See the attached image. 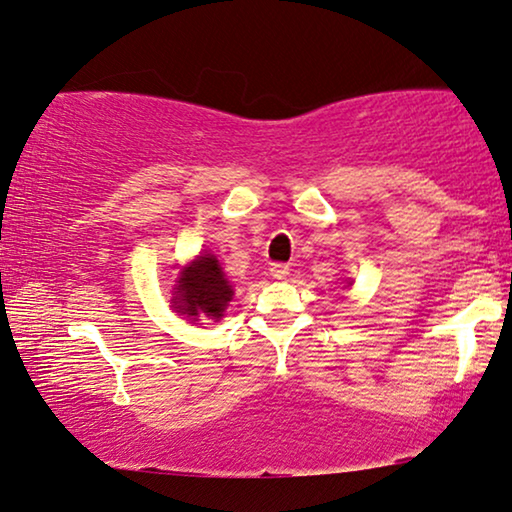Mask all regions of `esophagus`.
<instances>
[{"instance_id": "esophagus-1", "label": "esophagus", "mask_w": 512, "mask_h": 512, "mask_svg": "<svg viewBox=\"0 0 512 512\" xmlns=\"http://www.w3.org/2000/svg\"><path fill=\"white\" fill-rule=\"evenodd\" d=\"M271 275L275 280H285L287 275H289V266L287 264H280V262H275V264H271Z\"/></svg>"}]
</instances>
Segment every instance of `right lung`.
<instances>
[{
  "label": "right lung",
  "mask_w": 512,
  "mask_h": 512,
  "mask_svg": "<svg viewBox=\"0 0 512 512\" xmlns=\"http://www.w3.org/2000/svg\"><path fill=\"white\" fill-rule=\"evenodd\" d=\"M173 289V310L189 321H218L234 296L221 262L212 253H200L186 264Z\"/></svg>",
  "instance_id": "right-lung-1"
}]
</instances>
